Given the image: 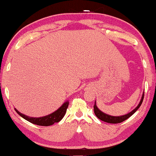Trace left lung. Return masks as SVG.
<instances>
[{
	"label": "left lung",
	"mask_w": 156,
	"mask_h": 156,
	"mask_svg": "<svg viewBox=\"0 0 156 156\" xmlns=\"http://www.w3.org/2000/svg\"><path fill=\"white\" fill-rule=\"evenodd\" d=\"M143 99H144V92H143L142 97H141V101H140V102H139V105H138L133 111H131L130 112L128 113L127 114H125V115L117 116V117H116V116H111V115H109V114H105V113L101 112V111L98 108V106H97V105H96V101H94V114H95L96 117L102 121L105 122H108V123H112V124L120 123V122H122L126 120V119H128L130 117H131L134 113L136 112L138 109H139V107L141 106V103H142V102H143Z\"/></svg>",
	"instance_id": "1"
}]
</instances>
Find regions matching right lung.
Returning a JSON list of instances; mask_svg holds the SVG:
<instances>
[{"label": "right lung", "instance_id": "obj_1", "mask_svg": "<svg viewBox=\"0 0 156 156\" xmlns=\"http://www.w3.org/2000/svg\"><path fill=\"white\" fill-rule=\"evenodd\" d=\"M68 105H69V101H67L66 102H64L59 108L57 109V110L55 111L54 112L42 117H28V116L21 114V113L18 112L16 108H15V110L20 117H22L23 118V119L30 122L33 123V124L41 125V126H49V125H52L54 124V123L58 122L62 120V118L64 117V115H65Z\"/></svg>", "mask_w": 156, "mask_h": 156}]
</instances>
